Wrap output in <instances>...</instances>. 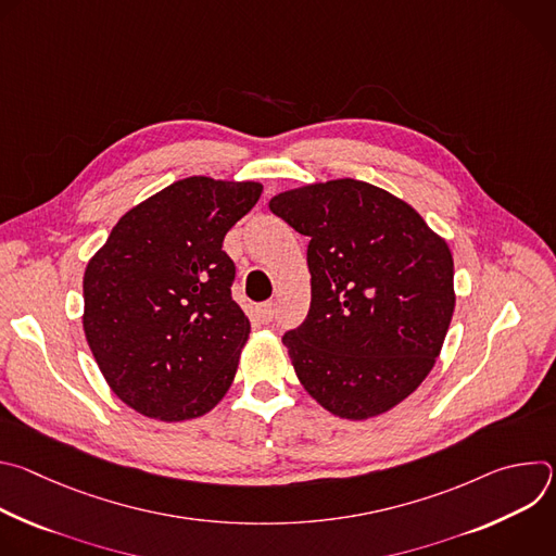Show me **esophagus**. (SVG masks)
<instances>
[{
	"label": "esophagus",
	"mask_w": 556,
	"mask_h": 556,
	"mask_svg": "<svg viewBox=\"0 0 556 556\" xmlns=\"http://www.w3.org/2000/svg\"><path fill=\"white\" fill-rule=\"evenodd\" d=\"M255 312H257V319L262 324H270L275 319V314H277V305L273 301H266V303H260L255 307Z\"/></svg>",
	"instance_id": "esophagus-1"
}]
</instances>
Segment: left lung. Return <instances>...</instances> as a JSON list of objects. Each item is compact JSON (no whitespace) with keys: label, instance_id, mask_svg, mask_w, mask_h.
I'll use <instances>...</instances> for the list:
<instances>
[{"label":"left lung","instance_id":"left-lung-1","mask_svg":"<svg viewBox=\"0 0 556 556\" xmlns=\"http://www.w3.org/2000/svg\"><path fill=\"white\" fill-rule=\"evenodd\" d=\"M270 211L309 237V309L283 334L301 384L348 420L405 401L453 316L446 242L407 202L352 178L279 193Z\"/></svg>","mask_w":556,"mask_h":556}]
</instances>
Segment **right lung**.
I'll return each mask as SVG.
<instances>
[{
    "label": "right lung",
    "mask_w": 556,
    "mask_h": 556,
    "mask_svg": "<svg viewBox=\"0 0 556 556\" xmlns=\"http://www.w3.org/2000/svg\"><path fill=\"white\" fill-rule=\"evenodd\" d=\"M257 182L178 180L112 228L84 277V330L118 399L147 418L189 420L232 382L251 324L232 301L224 235Z\"/></svg>",
    "instance_id": "1"
}]
</instances>
